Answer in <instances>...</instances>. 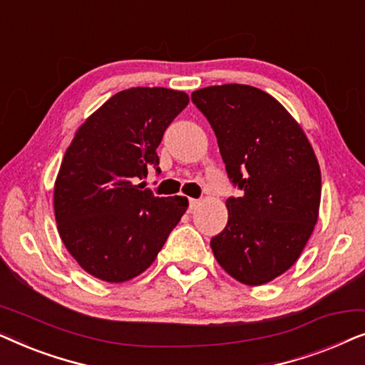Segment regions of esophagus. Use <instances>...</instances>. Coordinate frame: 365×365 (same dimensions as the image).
Returning a JSON list of instances; mask_svg holds the SVG:
<instances>
[{
    "mask_svg": "<svg viewBox=\"0 0 365 365\" xmlns=\"http://www.w3.org/2000/svg\"><path fill=\"white\" fill-rule=\"evenodd\" d=\"M199 204H201V201H199V199H189V209H191V211H194V209H196Z\"/></svg>",
    "mask_w": 365,
    "mask_h": 365,
    "instance_id": "esophagus-1",
    "label": "esophagus"
}]
</instances>
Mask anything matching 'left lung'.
Listing matches in <instances>:
<instances>
[{
	"label": "left lung",
	"instance_id": "obj_1",
	"mask_svg": "<svg viewBox=\"0 0 365 365\" xmlns=\"http://www.w3.org/2000/svg\"><path fill=\"white\" fill-rule=\"evenodd\" d=\"M192 103L217 138L227 176L244 191L229 197L227 226L211 239L224 271L262 286L291 269L311 237L321 204V168L301 124L247 84L197 89Z\"/></svg>",
	"mask_w": 365,
	"mask_h": 365
}]
</instances>
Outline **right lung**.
<instances>
[{"label": "right lung", "instance_id": "add662e5", "mask_svg": "<svg viewBox=\"0 0 365 365\" xmlns=\"http://www.w3.org/2000/svg\"><path fill=\"white\" fill-rule=\"evenodd\" d=\"M187 103L168 88L124 89L74 134L54 181V217L93 277L118 284L143 274L186 212L187 197H158L136 181L149 168L159 173L156 149Z\"/></svg>", "mask_w": 365, "mask_h": 365}]
</instances>
